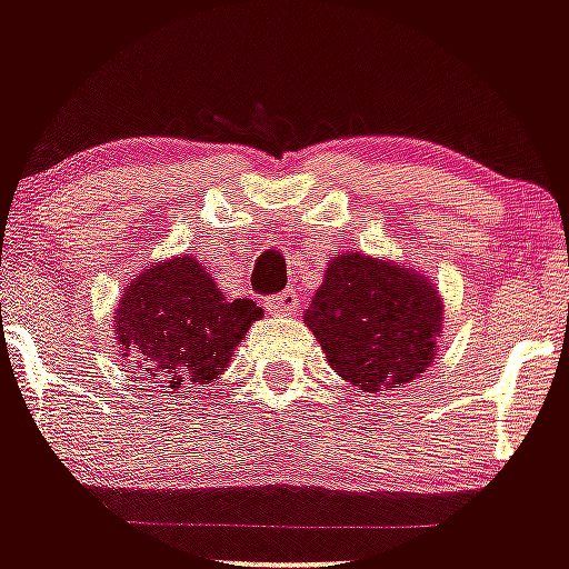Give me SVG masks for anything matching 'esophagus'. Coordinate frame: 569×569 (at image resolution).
Returning a JSON list of instances; mask_svg holds the SVG:
<instances>
[{
    "label": "esophagus",
    "instance_id": "1",
    "mask_svg": "<svg viewBox=\"0 0 569 569\" xmlns=\"http://www.w3.org/2000/svg\"><path fill=\"white\" fill-rule=\"evenodd\" d=\"M264 307L276 316H283V312H297L299 307V293L293 289H286L280 293H272V297L264 299Z\"/></svg>",
    "mask_w": 569,
    "mask_h": 569
}]
</instances>
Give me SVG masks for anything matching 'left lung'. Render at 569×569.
Instances as JSON below:
<instances>
[{
  "instance_id": "8db88e82",
  "label": "left lung",
  "mask_w": 569,
  "mask_h": 569,
  "mask_svg": "<svg viewBox=\"0 0 569 569\" xmlns=\"http://www.w3.org/2000/svg\"><path fill=\"white\" fill-rule=\"evenodd\" d=\"M305 323L339 377L380 393L430 367L441 335V299L407 267L339 253L326 267Z\"/></svg>"
}]
</instances>
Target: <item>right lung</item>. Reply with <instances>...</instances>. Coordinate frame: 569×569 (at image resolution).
Wrapping results in <instances>:
<instances>
[{
	"label": "right lung",
	"instance_id": "obj_1",
	"mask_svg": "<svg viewBox=\"0 0 569 569\" xmlns=\"http://www.w3.org/2000/svg\"><path fill=\"white\" fill-rule=\"evenodd\" d=\"M259 316L251 299L230 302L206 267L179 257L152 264L130 283L114 316V335L143 380L173 393L217 380Z\"/></svg>",
	"mask_w": 569,
	"mask_h": 569
}]
</instances>
